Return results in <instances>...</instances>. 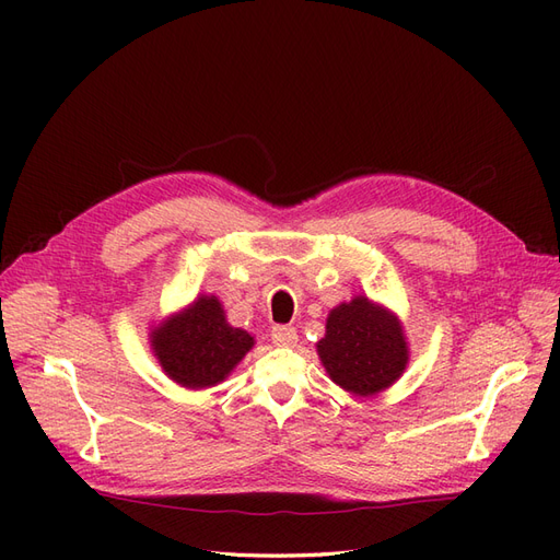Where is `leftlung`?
Masks as SVG:
<instances>
[{
	"label": "left lung",
	"instance_id": "8db88e82",
	"mask_svg": "<svg viewBox=\"0 0 560 560\" xmlns=\"http://www.w3.org/2000/svg\"><path fill=\"white\" fill-rule=\"evenodd\" d=\"M252 346L254 336L229 325L214 294H200L151 331V348L165 376L189 389L222 383Z\"/></svg>",
	"mask_w": 560,
	"mask_h": 560
}]
</instances>
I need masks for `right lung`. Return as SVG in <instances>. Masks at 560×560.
Listing matches in <instances>:
<instances>
[{
    "label": "right lung",
    "mask_w": 560,
    "mask_h": 560,
    "mask_svg": "<svg viewBox=\"0 0 560 560\" xmlns=\"http://www.w3.org/2000/svg\"><path fill=\"white\" fill-rule=\"evenodd\" d=\"M317 354L329 378L352 395H376L393 385L409 362L399 319L364 294L336 306Z\"/></svg>",
    "instance_id": "add662e5"
}]
</instances>
